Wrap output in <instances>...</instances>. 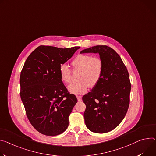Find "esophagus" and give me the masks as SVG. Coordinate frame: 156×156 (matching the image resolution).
I'll list each match as a JSON object with an SVG mask.
<instances>
[{"mask_svg": "<svg viewBox=\"0 0 156 156\" xmlns=\"http://www.w3.org/2000/svg\"><path fill=\"white\" fill-rule=\"evenodd\" d=\"M76 98H77V100L78 101H82V97L80 96H76Z\"/></svg>", "mask_w": 156, "mask_h": 156, "instance_id": "obj_1", "label": "esophagus"}]
</instances>
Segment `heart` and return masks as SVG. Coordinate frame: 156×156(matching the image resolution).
Listing matches in <instances>:
<instances>
[{
  "mask_svg": "<svg viewBox=\"0 0 156 156\" xmlns=\"http://www.w3.org/2000/svg\"><path fill=\"white\" fill-rule=\"evenodd\" d=\"M73 68L81 70L79 81L69 84L67 87L68 91L75 94L86 93L89 86L94 87L100 81L103 70V63L99 57H93L90 55H79L72 63ZM59 74L62 81L68 83L71 78V69L65 64L59 68Z\"/></svg>",
  "mask_w": 156,
  "mask_h": 156,
  "instance_id": "heart-1",
  "label": "heart"
}]
</instances>
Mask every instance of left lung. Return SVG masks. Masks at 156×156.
<instances>
[{
	"label": "left lung",
	"mask_w": 156,
	"mask_h": 156,
	"mask_svg": "<svg viewBox=\"0 0 156 156\" xmlns=\"http://www.w3.org/2000/svg\"><path fill=\"white\" fill-rule=\"evenodd\" d=\"M89 53L100 55L103 70L100 81L82 98L86 105L84 122L91 131L106 133L116 128L128 109L129 75L119 55L111 47L97 45L80 51Z\"/></svg>",
	"instance_id": "obj_1"
}]
</instances>
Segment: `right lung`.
Here are the masks:
<instances>
[{
  "instance_id": "obj_1",
  "label": "right lung",
  "mask_w": 156,
  "mask_h": 156,
  "mask_svg": "<svg viewBox=\"0 0 156 156\" xmlns=\"http://www.w3.org/2000/svg\"><path fill=\"white\" fill-rule=\"evenodd\" d=\"M79 48L41 45L25 62L20 78V98L30 122L42 134L57 136L68 126L77 99L68 92L59 68Z\"/></svg>"
}]
</instances>
